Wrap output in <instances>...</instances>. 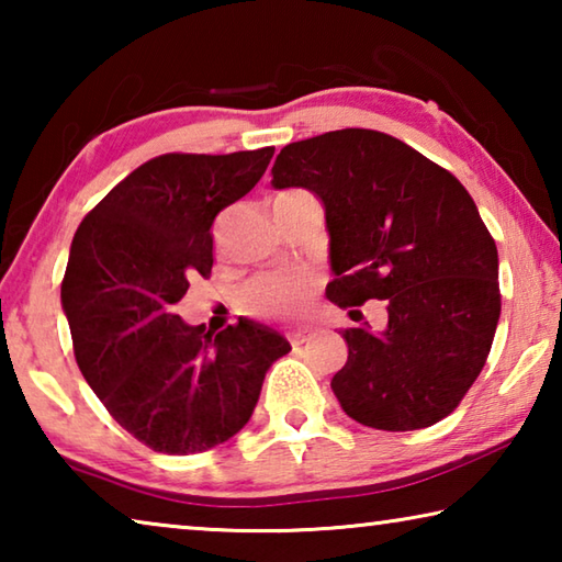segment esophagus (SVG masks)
I'll return each mask as SVG.
<instances>
[{
  "label": "esophagus",
  "instance_id": "1",
  "mask_svg": "<svg viewBox=\"0 0 562 562\" xmlns=\"http://www.w3.org/2000/svg\"><path fill=\"white\" fill-rule=\"evenodd\" d=\"M310 337H312V329H294L292 335H288V339H290V345L292 347H300V345H304V341H310Z\"/></svg>",
  "mask_w": 562,
  "mask_h": 562
}]
</instances>
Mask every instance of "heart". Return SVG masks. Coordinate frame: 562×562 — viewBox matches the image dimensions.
Wrapping results in <instances>:
<instances>
[{
    "label": "heart",
    "instance_id": "heart-1",
    "mask_svg": "<svg viewBox=\"0 0 562 562\" xmlns=\"http://www.w3.org/2000/svg\"><path fill=\"white\" fill-rule=\"evenodd\" d=\"M302 190H290L278 198H292ZM319 290L315 272H268L247 282L243 307L258 317H294L310 307Z\"/></svg>",
    "mask_w": 562,
    "mask_h": 562
}]
</instances>
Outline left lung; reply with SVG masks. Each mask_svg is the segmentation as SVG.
<instances>
[{
  "label": "left lung",
  "mask_w": 562,
  "mask_h": 562,
  "mask_svg": "<svg viewBox=\"0 0 562 562\" xmlns=\"http://www.w3.org/2000/svg\"><path fill=\"white\" fill-rule=\"evenodd\" d=\"M274 188H307L327 211L339 307L384 300L389 325L341 329L331 389L355 422L426 429L479 379L501 317L498 250L469 190L404 140L341 128L280 150ZM355 315V312H351Z\"/></svg>",
  "instance_id": "8db88e82"
}]
</instances>
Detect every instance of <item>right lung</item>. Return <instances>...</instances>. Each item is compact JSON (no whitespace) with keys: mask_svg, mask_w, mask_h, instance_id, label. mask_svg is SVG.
Listing matches in <instances>:
<instances>
[{"mask_svg":"<svg viewBox=\"0 0 562 562\" xmlns=\"http://www.w3.org/2000/svg\"><path fill=\"white\" fill-rule=\"evenodd\" d=\"M274 148L164 154L87 213L61 282L81 374L133 439L201 453L250 422L262 379L288 355L278 331L237 322L190 327L176 304L213 270L215 217L250 193Z\"/></svg>","mask_w":562,"mask_h":562,"instance_id":"1","label":"right lung"}]
</instances>
